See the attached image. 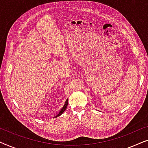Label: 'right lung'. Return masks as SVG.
I'll return each mask as SVG.
<instances>
[{
    "label": "right lung",
    "instance_id": "1",
    "mask_svg": "<svg viewBox=\"0 0 148 148\" xmlns=\"http://www.w3.org/2000/svg\"><path fill=\"white\" fill-rule=\"evenodd\" d=\"M67 105H68V99L67 100H66V102H65V103H64V106L62 107V108H61V110H60V111L59 112V113H58V114L56 115V117H57V116H59L60 115H61L62 113L64 112V111L66 110V107H67Z\"/></svg>",
    "mask_w": 148,
    "mask_h": 148
}]
</instances>
